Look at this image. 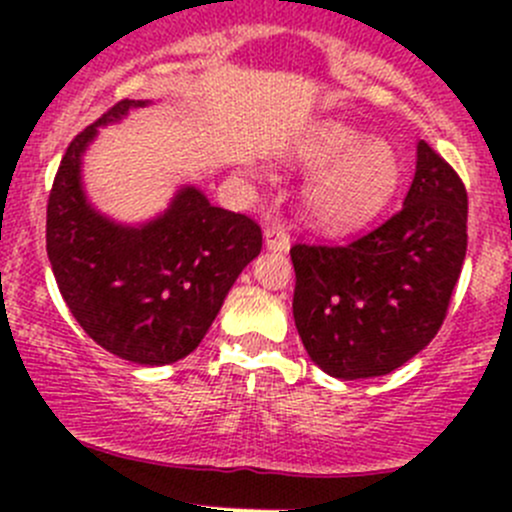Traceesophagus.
<instances>
[{
    "label": "esophagus",
    "mask_w": 512,
    "mask_h": 512,
    "mask_svg": "<svg viewBox=\"0 0 512 512\" xmlns=\"http://www.w3.org/2000/svg\"><path fill=\"white\" fill-rule=\"evenodd\" d=\"M265 242H267V247H270V250H280V252L289 250V232H287V227L267 225L265 227Z\"/></svg>",
    "instance_id": "esophagus-1"
}]
</instances>
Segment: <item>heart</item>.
<instances>
[{"instance_id": "b5f03b06", "label": "heart", "mask_w": 512, "mask_h": 512, "mask_svg": "<svg viewBox=\"0 0 512 512\" xmlns=\"http://www.w3.org/2000/svg\"><path fill=\"white\" fill-rule=\"evenodd\" d=\"M309 170H322L307 190L309 218L324 230H352L374 218L399 190L404 160L391 143L327 123L299 148Z\"/></svg>"}]
</instances>
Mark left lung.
<instances>
[{"instance_id": "obj_1", "label": "left lung", "mask_w": 512, "mask_h": 512, "mask_svg": "<svg viewBox=\"0 0 512 512\" xmlns=\"http://www.w3.org/2000/svg\"><path fill=\"white\" fill-rule=\"evenodd\" d=\"M461 175L426 141L404 208L347 245H292V312L314 364L337 379L404 366L448 314L468 247Z\"/></svg>"}]
</instances>
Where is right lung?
Returning <instances> with one entry per match:
<instances>
[{
    "label": "right lung",
    "instance_id": "1",
    "mask_svg": "<svg viewBox=\"0 0 512 512\" xmlns=\"http://www.w3.org/2000/svg\"><path fill=\"white\" fill-rule=\"evenodd\" d=\"M146 101L113 103L66 148L46 203V255L66 307L106 352L163 366L203 342L225 294L262 250V230L183 188L163 218L121 227L84 198L81 153L96 128Z\"/></svg>",
    "mask_w": 512,
    "mask_h": 512
}]
</instances>
